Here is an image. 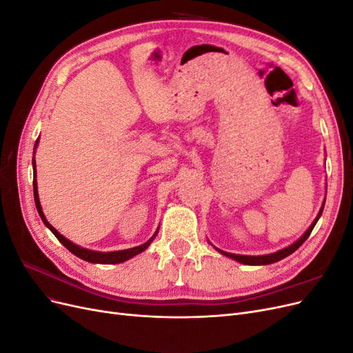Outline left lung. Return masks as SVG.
<instances>
[{
	"label": "left lung",
	"instance_id": "obj_1",
	"mask_svg": "<svg viewBox=\"0 0 353 353\" xmlns=\"http://www.w3.org/2000/svg\"><path fill=\"white\" fill-rule=\"evenodd\" d=\"M324 205H325V200H324V203H323L321 209H319V212H318V216H316L315 221L311 223V227H309V228L306 230V232L303 234V236H302L301 239H299L297 241H294L292 245H288V248H285V249H283V250H279V252L271 253V254H262V256H245V254H234V253H228V252L219 250V249L215 248V245H213V248H215V249H216L219 253H222L223 256H228V258H231V259H234V261H237V262H240V263H244V265H268V263L279 262V261L287 258L288 254H292L293 252H296V250H297L299 248H301V245L306 241V239H307L309 236H311V232H312L314 227L316 225V222H318L319 216H321Z\"/></svg>",
	"mask_w": 353,
	"mask_h": 353
}]
</instances>
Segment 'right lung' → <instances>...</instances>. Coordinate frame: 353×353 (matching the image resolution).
Segmentation results:
<instances>
[{
	"instance_id": "obj_1",
	"label": "right lung",
	"mask_w": 353,
	"mask_h": 353,
	"mask_svg": "<svg viewBox=\"0 0 353 353\" xmlns=\"http://www.w3.org/2000/svg\"><path fill=\"white\" fill-rule=\"evenodd\" d=\"M38 145V140L35 143V148ZM35 154V153H34ZM32 165H34V174H35V179H34V197H35V205H37V209H38V213L39 216L42 219V222L46 223V227L54 234V236L57 237V240L65 245V248L72 252L74 256H78V258L87 261V262H91V263H122L128 259L134 258L135 254L144 252L148 245H150V243L154 240V237L157 236V231L153 234V236L150 237V240L145 241L144 244L141 245H137V248H132V249H125V250H117V252H95V250H88V249H83L81 248V245L72 243L70 240H68L66 237H63L61 234L51 225V223L47 221V218L44 216V213H42V208H41V203H39V197H38V187H37V165H35V157L32 159Z\"/></svg>"
}]
</instances>
